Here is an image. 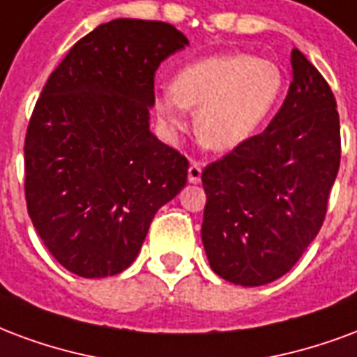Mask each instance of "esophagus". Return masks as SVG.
<instances>
[{
    "mask_svg": "<svg viewBox=\"0 0 357 357\" xmlns=\"http://www.w3.org/2000/svg\"><path fill=\"white\" fill-rule=\"evenodd\" d=\"M187 178L191 183H200V178H202V166L197 160H192L191 166H189V172H187Z\"/></svg>",
    "mask_w": 357,
    "mask_h": 357,
    "instance_id": "1",
    "label": "esophagus"
}]
</instances>
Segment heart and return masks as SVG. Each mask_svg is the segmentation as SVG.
Masks as SVG:
<instances>
[{"instance_id":"b5f03b06","label":"heart","mask_w":357,"mask_h":357,"mask_svg":"<svg viewBox=\"0 0 357 357\" xmlns=\"http://www.w3.org/2000/svg\"><path fill=\"white\" fill-rule=\"evenodd\" d=\"M284 91V73L273 60L248 52L197 60L174 75L170 91L158 94L155 112L172 134L185 130V109L197 112V136L229 151L257 134Z\"/></svg>"}]
</instances>
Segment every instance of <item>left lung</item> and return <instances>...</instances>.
Here are the masks:
<instances>
[{"instance_id":"obj_1","label":"left lung","mask_w":357,"mask_h":357,"mask_svg":"<svg viewBox=\"0 0 357 357\" xmlns=\"http://www.w3.org/2000/svg\"><path fill=\"white\" fill-rule=\"evenodd\" d=\"M293 81L265 130L202 172V242L212 271L240 286L284 276L316 238L340 165L337 102L291 51Z\"/></svg>"}]
</instances>
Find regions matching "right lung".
I'll use <instances>...</instances> for the list:
<instances>
[{"label": "right lung", "instance_id": "add662e5", "mask_svg": "<svg viewBox=\"0 0 357 357\" xmlns=\"http://www.w3.org/2000/svg\"><path fill=\"white\" fill-rule=\"evenodd\" d=\"M189 45L172 24L117 18L73 45L47 79L24 139L31 223L83 278L123 273L189 160L149 132L155 73Z\"/></svg>", "mask_w": 357, "mask_h": 357}]
</instances>
